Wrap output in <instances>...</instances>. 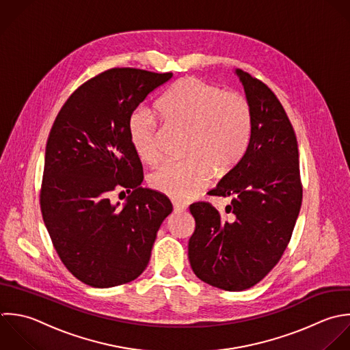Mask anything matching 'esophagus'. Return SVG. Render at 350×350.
<instances>
[{
  "instance_id": "obj_1",
  "label": "esophagus",
  "mask_w": 350,
  "mask_h": 350,
  "mask_svg": "<svg viewBox=\"0 0 350 350\" xmlns=\"http://www.w3.org/2000/svg\"><path fill=\"white\" fill-rule=\"evenodd\" d=\"M185 208H187L185 204H183V203H180V202H173V210H174V213H183V211H185Z\"/></svg>"
}]
</instances>
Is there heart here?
Returning a JSON list of instances; mask_svg holds the SVG:
<instances>
[{"label":"heart","mask_w":350,"mask_h":350,"mask_svg":"<svg viewBox=\"0 0 350 350\" xmlns=\"http://www.w3.org/2000/svg\"><path fill=\"white\" fill-rule=\"evenodd\" d=\"M157 109L167 126L187 131L184 154L188 159L166 163L148 178L151 188L172 199L196 196L214 173L225 176L233 170L248 148L254 114L250 100L239 92L198 77H184L159 99ZM128 131L139 158L148 165L158 163L157 118L146 109H136Z\"/></svg>","instance_id":"heart-1"}]
</instances>
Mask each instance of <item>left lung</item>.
Returning <instances> with one entry per match:
<instances>
[{
  "instance_id": "8db88e82",
  "label": "left lung",
  "mask_w": 350,
  "mask_h": 350,
  "mask_svg": "<svg viewBox=\"0 0 350 350\" xmlns=\"http://www.w3.org/2000/svg\"><path fill=\"white\" fill-rule=\"evenodd\" d=\"M254 124L248 148L233 170L208 192L232 196L222 214L208 202L193 203L195 232L188 256L196 277L229 292L260 282L282 258L300 213L303 184L295 129L275 94L237 69Z\"/></svg>"
}]
</instances>
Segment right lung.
Instances as JSON below:
<instances>
[{
	"label": "right lung",
	"instance_id": "add662e5",
	"mask_svg": "<svg viewBox=\"0 0 350 350\" xmlns=\"http://www.w3.org/2000/svg\"><path fill=\"white\" fill-rule=\"evenodd\" d=\"M172 76L107 69L66 99L50 129L40 211L61 262L88 286L111 288L137 278L173 210L165 195L140 187L143 166L128 131L133 110ZM124 189L131 195L118 208L111 196Z\"/></svg>",
	"mask_w": 350,
	"mask_h": 350
}]
</instances>
